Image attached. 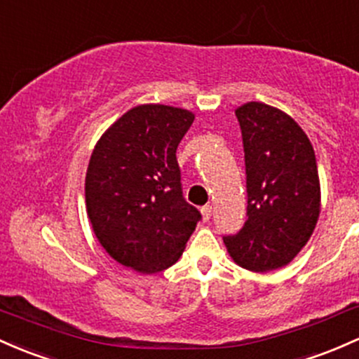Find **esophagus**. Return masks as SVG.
Wrapping results in <instances>:
<instances>
[{"label": "esophagus", "mask_w": 359, "mask_h": 359, "mask_svg": "<svg viewBox=\"0 0 359 359\" xmlns=\"http://www.w3.org/2000/svg\"><path fill=\"white\" fill-rule=\"evenodd\" d=\"M200 212H202V217H203V221H210V217H212V207L210 205H203L202 209H200Z\"/></svg>", "instance_id": "obj_1"}]
</instances>
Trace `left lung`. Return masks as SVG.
<instances>
[{"instance_id":"left-lung-1","label":"left lung","mask_w":359,"mask_h":359,"mask_svg":"<svg viewBox=\"0 0 359 359\" xmlns=\"http://www.w3.org/2000/svg\"><path fill=\"white\" fill-rule=\"evenodd\" d=\"M246 171V222L224 236L243 269L287 265L306 245L320 214L317 159L306 133L280 109L262 102L238 107Z\"/></svg>"}]
</instances>
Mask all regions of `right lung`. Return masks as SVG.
<instances>
[{
    "label": "right lung",
    "mask_w": 359,
    "mask_h": 359,
    "mask_svg": "<svg viewBox=\"0 0 359 359\" xmlns=\"http://www.w3.org/2000/svg\"><path fill=\"white\" fill-rule=\"evenodd\" d=\"M195 116L145 104L95 145L86 176L87 214L102 248L125 267L156 273L178 262L202 214L184 200L176 159Z\"/></svg>",
    "instance_id": "add662e5"
}]
</instances>
